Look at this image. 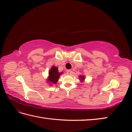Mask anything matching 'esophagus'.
Listing matches in <instances>:
<instances>
[{
  "instance_id": "34e87169",
  "label": "esophagus",
  "mask_w": 132,
  "mask_h": 132,
  "mask_svg": "<svg viewBox=\"0 0 132 132\" xmlns=\"http://www.w3.org/2000/svg\"><path fill=\"white\" fill-rule=\"evenodd\" d=\"M72 73V71L71 70H68L67 72V74L68 75H71Z\"/></svg>"
}]
</instances>
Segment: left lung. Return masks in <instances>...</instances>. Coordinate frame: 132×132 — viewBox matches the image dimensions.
I'll return each instance as SVG.
<instances>
[{
    "label": "left lung",
    "mask_w": 132,
    "mask_h": 132,
    "mask_svg": "<svg viewBox=\"0 0 132 132\" xmlns=\"http://www.w3.org/2000/svg\"><path fill=\"white\" fill-rule=\"evenodd\" d=\"M79 78H80V80L81 82H82L83 81H84L85 79V76L80 75V76H79Z\"/></svg>",
    "instance_id": "left-lung-1"
}]
</instances>
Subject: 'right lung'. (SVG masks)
<instances>
[{
	"label": "right lung",
	"instance_id": "right-lung-1",
	"mask_svg": "<svg viewBox=\"0 0 132 132\" xmlns=\"http://www.w3.org/2000/svg\"><path fill=\"white\" fill-rule=\"evenodd\" d=\"M63 72H59L58 71V68L56 67L52 66L48 72V76L47 78V82H48L50 85L56 84L58 81L61 75L63 74Z\"/></svg>",
	"mask_w": 132,
	"mask_h": 132
}]
</instances>
